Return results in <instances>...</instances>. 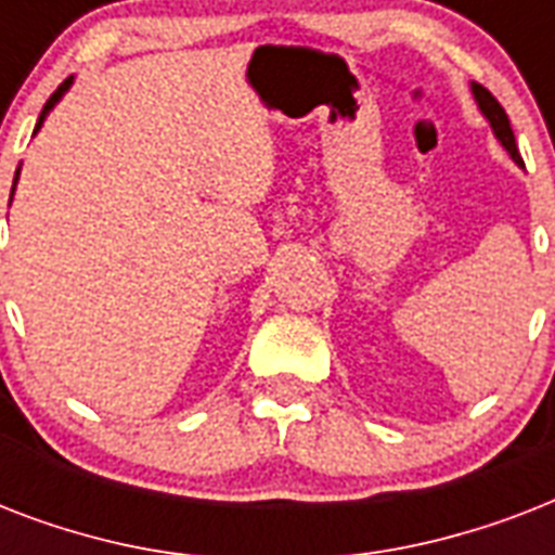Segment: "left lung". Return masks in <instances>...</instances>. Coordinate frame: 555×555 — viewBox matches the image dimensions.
Segmentation results:
<instances>
[{
	"mask_svg": "<svg viewBox=\"0 0 555 555\" xmlns=\"http://www.w3.org/2000/svg\"><path fill=\"white\" fill-rule=\"evenodd\" d=\"M473 94L475 100H478V106H481L483 117L490 120L492 132H495V138H499L501 143H504V150L513 155V160H516L518 167H525L521 164V155H518V146H516V134H513V129H509V117L507 112L501 108V103L495 98H492L490 91L483 89V86H478V82H473Z\"/></svg>",
	"mask_w": 555,
	"mask_h": 555,
	"instance_id": "obj_1",
	"label": "left lung"
}]
</instances>
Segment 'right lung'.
Instances as JSON below:
<instances>
[{"mask_svg":"<svg viewBox=\"0 0 555 555\" xmlns=\"http://www.w3.org/2000/svg\"><path fill=\"white\" fill-rule=\"evenodd\" d=\"M68 86H72V77H68V80H65V82H60V89H56L54 94H51V98H48V103H46V106H42V115H39V120H37V129H39V126H42V120H46V115H48V112H51V106H54L56 100L63 98V91L68 89ZM37 129H34V132H37ZM16 178H20V169H16ZM16 178H13V186H16ZM11 195H13V190H11Z\"/></svg>","mask_w":555,"mask_h":555,"instance_id":"add662e5","label":"right lung"}]
</instances>
